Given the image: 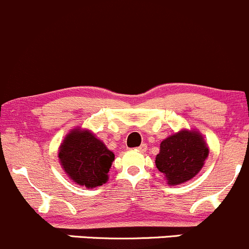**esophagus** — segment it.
I'll use <instances>...</instances> for the list:
<instances>
[{
  "label": "esophagus",
  "mask_w": 249,
  "mask_h": 249,
  "mask_svg": "<svg viewBox=\"0 0 249 249\" xmlns=\"http://www.w3.org/2000/svg\"><path fill=\"white\" fill-rule=\"evenodd\" d=\"M146 149H147V144H144V143H142L141 146H139L136 148V151H139V152H146Z\"/></svg>",
  "instance_id": "1"
}]
</instances>
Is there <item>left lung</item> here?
Here are the masks:
<instances>
[{
	"label": "left lung",
	"mask_w": 249,
	"mask_h": 249,
	"mask_svg": "<svg viewBox=\"0 0 249 249\" xmlns=\"http://www.w3.org/2000/svg\"><path fill=\"white\" fill-rule=\"evenodd\" d=\"M208 154L209 147L198 130L182 129L160 142L156 166L168 185H181L201 171Z\"/></svg>",
	"instance_id": "1"
}]
</instances>
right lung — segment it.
<instances>
[{
  "instance_id": "obj_1",
  "label": "right lung",
  "mask_w": 249,
  "mask_h": 249,
  "mask_svg": "<svg viewBox=\"0 0 249 249\" xmlns=\"http://www.w3.org/2000/svg\"><path fill=\"white\" fill-rule=\"evenodd\" d=\"M58 160L76 185L95 189L108 181L114 153L91 130L76 126L60 143Z\"/></svg>"
}]
</instances>
